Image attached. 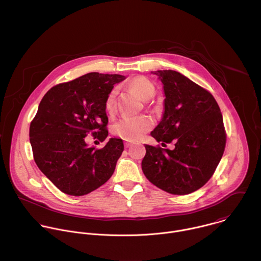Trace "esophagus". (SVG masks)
I'll list each match as a JSON object with an SVG mask.
<instances>
[{"label":"esophagus","instance_id":"esophagus-1","mask_svg":"<svg viewBox=\"0 0 261 261\" xmlns=\"http://www.w3.org/2000/svg\"><path fill=\"white\" fill-rule=\"evenodd\" d=\"M132 145H133V143H130V142H125V143H124V147H125V148H129Z\"/></svg>","mask_w":261,"mask_h":261}]
</instances>
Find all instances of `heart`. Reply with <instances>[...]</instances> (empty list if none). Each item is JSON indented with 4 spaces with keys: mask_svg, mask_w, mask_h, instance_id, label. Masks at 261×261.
<instances>
[{
    "mask_svg": "<svg viewBox=\"0 0 261 261\" xmlns=\"http://www.w3.org/2000/svg\"><path fill=\"white\" fill-rule=\"evenodd\" d=\"M128 85L144 100L149 99L155 91L152 82L144 76L133 78ZM116 89H112L107 96L105 108L108 113H112L115 110ZM152 125V120L148 115H125L117 120L112 126V133L126 141H135L146 134Z\"/></svg>",
    "mask_w": 261,
    "mask_h": 261,
    "instance_id": "1",
    "label": "heart"
}]
</instances>
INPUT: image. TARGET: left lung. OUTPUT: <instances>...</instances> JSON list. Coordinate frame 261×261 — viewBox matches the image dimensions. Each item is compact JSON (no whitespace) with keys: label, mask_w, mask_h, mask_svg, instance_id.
Returning <instances> with one entry per match:
<instances>
[{"label":"left lung","mask_w":261,"mask_h":261,"mask_svg":"<svg viewBox=\"0 0 261 261\" xmlns=\"http://www.w3.org/2000/svg\"><path fill=\"white\" fill-rule=\"evenodd\" d=\"M164 84L165 112L150 133L162 145H146L142 169L151 184L173 195H187L204 186L213 176L226 146L220 108L214 96L186 76L158 70Z\"/></svg>","instance_id":"1"}]
</instances>
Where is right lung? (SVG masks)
Here are the masks:
<instances>
[{
    "label": "right lung",
    "instance_id": "add662e5",
    "mask_svg": "<svg viewBox=\"0 0 261 261\" xmlns=\"http://www.w3.org/2000/svg\"><path fill=\"white\" fill-rule=\"evenodd\" d=\"M118 74L91 72L59 83L43 96L30 123L33 158L41 172L61 192L83 196L102 186L123 150L121 139L106 147H87L88 134L103 142L109 135L105 102Z\"/></svg>",
    "mask_w": 261,
    "mask_h": 261
}]
</instances>
